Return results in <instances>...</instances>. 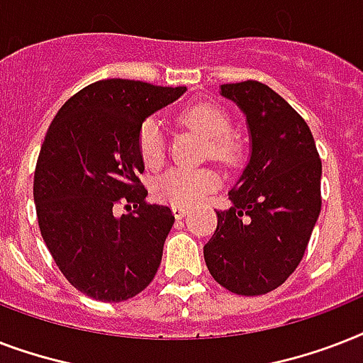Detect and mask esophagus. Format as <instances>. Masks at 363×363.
<instances>
[{"label":"esophagus","mask_w":363,"mask_h":363,"mask_svg":"<svg viewBox=\"0 0 363 363\" xmlns=\"http://www.w3.org/2000/svg\"><path fill=\"white\" fill-rule=\"evenodd\" d=\"M173 215H175V218H184V216L188 215V209H184V207H173Z\"/></svg>","instance_id":"34e87169"}]
</instances>
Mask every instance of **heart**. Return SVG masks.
I'll use <instances>...</instances> for the list:
<instances>
[{"label": "heart", "mask_w": 363, "mask_h": 363, "mask_svg": "<svg viewBox=\"0 0 363 363\" xmlns=\"http://www.w3.org/2000/svg\"><path fill=\"white\" fill-rule=\"evenodd\" d=\"M181 121L211 139V154L220 162H230L235 154V145L230 137L232 121L218 105L194 104L182 109ZM139 152L148 167L164 162L165 139L158 121H147L139 130ZM220 184V177L213 169H175L165 171L154 184L156 198L175 207H194L201 203Z\"/></svg>", "instance_id": "1"}]
</instances>
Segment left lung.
<instances>
[{
	"mask_svg": "<svg viewBox=\"0 0 363 363\" xmlns=\"http://www.w3.org/2000/svg\"><path fill=\"white\" fill-rule=\"evenodd\" d=\"M247 118L250 154L232 207L203 247L207 269L239 296L275 290L298 267L320 215L322 162L307 122L258 81L222 84Z\"/></svg>",
	"mask_w": 363,
	"mask_h": 363,
	"instance_id": "obj_1",
	"label": "left lung"
}]
</instances>
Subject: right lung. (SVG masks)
<instances>
[{
    "instance_id": "1",
    "label": "right lung",
    "mask_w": 363,
    "mask_h": 363,
    "mask_svg": "<svg viewBox=\"0 0 363 363\" xmlns=\"http://www.w3.org/2000/svg\"><path fill=\"white\" fill-rule=\"evenodd\" d=\"M186 86L98 81L67 99L48 128L33 175L39 230L67 281L98 301H125L150 284L175 216L148 205L139 130ZM134 213L118 217L112 207Z\"/></svg>"
}]
</instances>
